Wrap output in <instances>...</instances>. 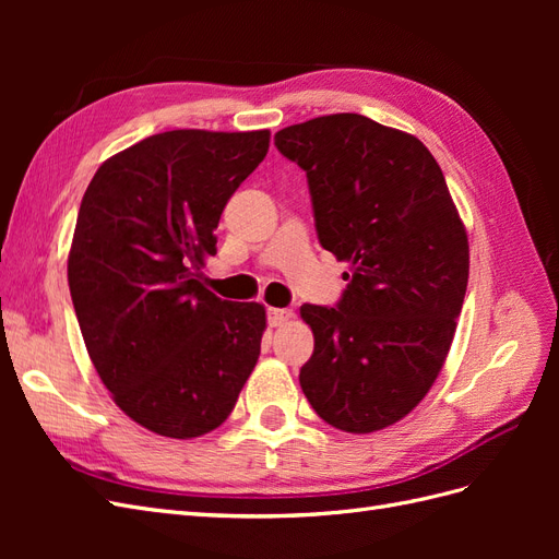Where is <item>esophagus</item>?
<instances>
[{"label":"esophagus","instance_id":"34e87169","mask_svg":"<svg viewBox=\"0 0 559 559\" xmlns=\"http://www.w3.org/2000/svg\"><path fill=\"white\" fill-rule=\"evenodd\" d=\"M294 317L292 310H282V308H270L267 310V324L270 326H284L286 321Z\"/></svg>","mask_w":559,"mask_h":559}]
</instances>
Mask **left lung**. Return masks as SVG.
<instances>
[{"mask_svg": "<svg viewBox=\"0 0 559 559\" xmlns=\"http://www.w3.org/2000/svg\"><path fill=\"white\" fill-rule=\"evenodd\" d=\"M306 170L317 238L349 263L335 308L302 306L314 352L300 386L331 427L370 433L427 396L468 284V240L445 177L408 132L331 114L275 134Z\"/></svg>", "mask_w": 559, "mask_h": 559, "instance_id": "1", "label": "left lung"}]
</instances>
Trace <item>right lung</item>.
I'll list each match as a JSON object with an SVG mask.
<instances>
[{
	"instance_id": "1",
	"label": "right lung",
	"mask_w": 559,
	"mask_h": 559,
	"mask_svg": "<svg viewBox=\"0 0 559 559\" xmlns=\"http://www.w3.org/2000/svg\"><path fill=\"white\" fill-rule=\"evenodd\" d=\"M267 146V130L151 134L83 193L67 261L74 312L99 380L148 431L186 441L224 425L259 361L263 306L222 300L198 273Z\"/></svg>"
}]
</instances>
